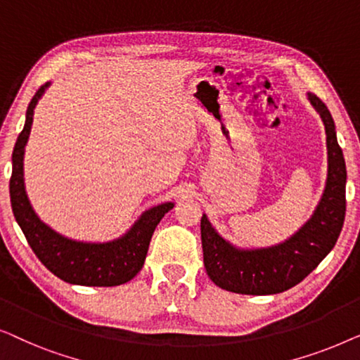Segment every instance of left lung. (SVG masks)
<instances>
[{
  "mask_svg": "<svg viewBox=\"0 0 360 360\" xmlns=\"http://www.w3.org/2000/svg\"><path fill=\"white\" fill-rule=\"evenodd\" d=\"M308 100L326 129L328 179L311 218L283 243L262 249H238L216 233L203 214L201 244L208 277L219 288L243 295H274L295 287L331 252L346 216V162L338 144L336 126L316 95Z\"/></svg>",
  "mask_w": 360,
  "mask_h": 360,
  "instance_id": "obj_1",
  "label": "left lung"
}]
</instances>
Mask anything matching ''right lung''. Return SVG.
Masks as SVG:
<instances>
[{"instance_id":"obj_1","label":"right lung","mask_w":360,"mask_h":360,"mask_svg":"<svg viewBox=\"0 0 360 360\" xmlns=\"http://www.w3.org/2000/svg\"><path fill=\"white\" fill-rule=\"evenodd\" d=\"M51 83L39 88L29 103L24 129L18 136L13 150V174L9 180V195L14 218L22 229L29 245L39 260L53 275L67 283L85 287H116L134 278L144 265L150 238L165 213L174 203L157 205L144 211L124 236L110 243H83L58 234L42 223L32 210L24 186V147L31 134L34 108Z\"/></svg>"}]
</instances>
